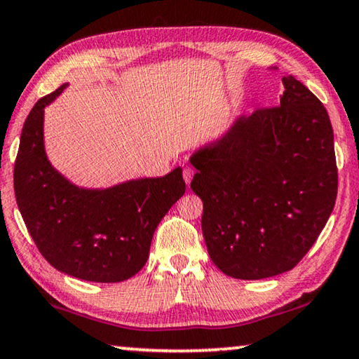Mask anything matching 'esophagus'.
I'll use <instances>...</instances> for the list:
<instances>
[{"mask_svg":"<svg viewBox=\"0 0 359 359\" xmlns=\"http://www.w3.org/2000/svg\"><path fill=\"white\" fill-rule=\"evenodd\" d=\"M192 176H194V170H192L191 167H186V168L183 170V178H184V181H186V184L191 183Z\"/></svg>","mask_w":359,"mask_h":359,"instance_id":"esophagus-1","label":"esophagus"}]
</instances>
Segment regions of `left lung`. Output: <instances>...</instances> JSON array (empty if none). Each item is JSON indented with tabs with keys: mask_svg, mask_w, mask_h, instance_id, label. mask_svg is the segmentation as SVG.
<instances>
[{
	"mask_svg": "<svg viewBox=\"0 0 359 359\" xmlns=\"http://www.w3.org/2000/svg\"><path fill=\"white\" fill-rule=\"evenodd\" d=\"M282 81L280 107L240 116L225 136L191 157L207 251L233 278L292 270L335 205L339 175L329 115L293 76Z\"/></svg>",
	"mask_w": 359,
	"mask_h": 359,
	"instance_id": "obj_1",
	"label": "left lung"
}]
</instances>
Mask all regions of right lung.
I'll return each instance as SVG.
<instances>
[{
    "label": "right lung",
    "mask_w": 359,
    "mask_h": 359,
    "mask_svg": "<svg viewBox=\"0 0 359 359\" xmlns=\"http://www.w3.org/2000/svg\"><path fill=\"white\" fill-rule=\"evenodd\" d=\"M66 86L41 97L25 119L14 163L15 201L41 256L56 270L87 282H123L145 266L155 228L184 194L183 171L107 189L69 183L51 167L43 145V110Z\"/></svg>",
    "instance_id": "obj_1"
}]
</instances>
